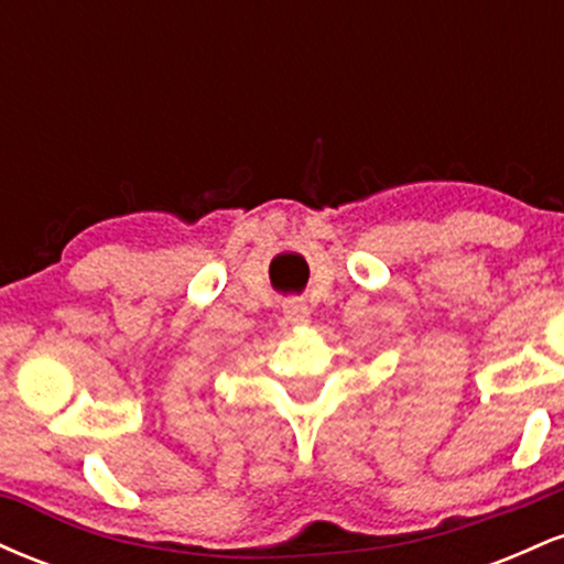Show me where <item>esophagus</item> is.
Segmentation results:
<instances>
[{
    "label": "esophagus",
    "instance_id": "34e87169",
    "mask_svg": "<svg viewBox=\"0 0 564 564\" xmlns=\"http://www.w3.org/2000/svg\"><path fill=\"white\" fill-rule=\"evenodd\" d=\"M283 315H286L291 326H307L310 323V307L302 300L283 302Z\"/></svg>",
    "mask_w": 564,
    "mask_h": 564
}]
</instances>
